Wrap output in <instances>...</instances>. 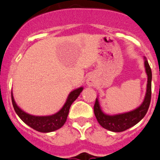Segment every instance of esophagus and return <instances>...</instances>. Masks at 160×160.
Instances as JSON below:
<instances>
[{
	"label": "esophagus",
	"mask_w": 160,
	"mask_h": 160,
	"mask_svg": "<svg viewBox=\"0 0 160 160\" xmlns=\"http://www.w3.org/2000/svg\"><path fill=\"white\" fill-rule=\"evenodd\" d=\"M87 83H88V84L89 85V86H92L94 83V79H93L92 77H89V78L88 79V80H87Z\"/></svg>",
	"instance_id": "esophagus-1"
}]
</instances>
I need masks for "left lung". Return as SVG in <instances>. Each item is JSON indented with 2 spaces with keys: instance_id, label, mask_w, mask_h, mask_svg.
I'll return each mask as SVG.
<instances>
[{
  "instance_id": "1",
  "label": "left lung",
  "mask_w": 160,
  "mask_h": 160,
  "mask_svg": "<svg viewBox=\"0 0 160 160\" xmlns=\"http://www.w3.org/2000/svg\"><path fill=\"white\" fill-rule=\"evenodd\" d=\"M145 66L148 75L146 94L143 103L135 110L123 114L108 116L102 112L98 101L96 98L94 105V112L98 122L102 128L113 132H122L137 124L145 116L149 108L152 95V70L146 59L145 61Z\"/></svg>"
}]
</instances>
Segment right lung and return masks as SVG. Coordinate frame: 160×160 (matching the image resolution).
Here are the masks:
<instances>
[{"instance_id":"add662e5","label":"right lung","mask_w":160,"mask_h":160,"mask_svg":"<svg viewBox=\"0 0 160 160\" xmlns=\"http://www.w3.org/2000/svg\"><path fill=\"white\" fill-rule=\"evenodd\" d=\"M82 91H83V88H80L72 91L69 94L67 101L65 103L62 108L56 114L48 116H35L26 113L17 106L12 94V102L15 112L26 124L39 132H52V131H55L59 129L64 125L66 121V119H67L71 105L78 98Z\"/></svg>"}]
</instances>
